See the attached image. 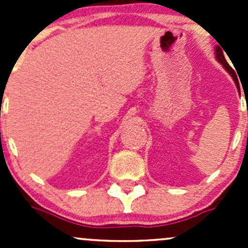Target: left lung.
<instances>
[{"label":"left lung","mask_w":248,"mask_h":248,"mask_svg":"<svg viewBox=\"0 0 248 248\" xmlns=\"http://www.w3.org/2000/svg\"><path fill=\"white\" fill-rule=\"evenodd\" d=\"M215 54H216V59H217V61H218L219 63H221L222 66H223L224 68H226V71L228 72L229 74H231L232 79H234L235 85H236V87H237V89H239V80H237L236 73H235V72L232 71V67L229 66L228 62H227L226 57H224V55H223V50H222V46H216V49H215Z\"/></svg>","instance_id":"left-lung-1"}]
</instances>
